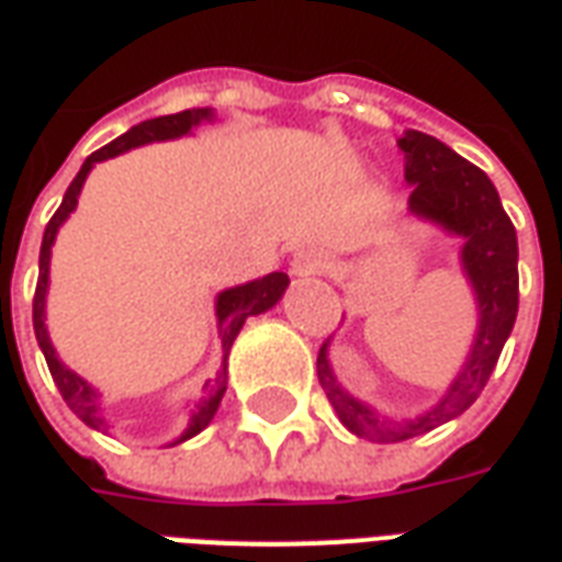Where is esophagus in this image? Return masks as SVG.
<instances>
[{"mask_svg": "<svg viewBox=\"0 0 562 562\" xmlns=\"http://www.w3.org/2000/svg\"><path fill=\"white\" fill-rule=\"evenodd\" d=\"M317 272H324V257H321L317 250H300V254L293 257V274L308 278V274Z\"/></svg>", "mask_w": 562, "mask_h": 562, "instance_id": "obj_1", "label": "esophagus"}]
</instances>
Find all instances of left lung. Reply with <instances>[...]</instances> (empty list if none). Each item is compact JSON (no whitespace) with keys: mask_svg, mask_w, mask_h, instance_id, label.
Here are the masks:
<instances>
[{"mask_svg":"<svg viewBox=\"0 0 562 562\" xmlns=\"http://www.w3.org/2000/svg\"><path fill=\"white\" fill-rule=\"evenodd\" d=\"M400 147L405 154V181L412 184L408 211L463 238L460 260L479 300V333L463 372L453 378L439 405L412 420L378 415L366 402L341 390L326 360L329 341H324L317 353V378L326 400L333 402L338 420L353 436L378 445L415 439L463 415L491 381L517 317V233L491 178L427 133L408 130L400 138Z\"/></svg>","mask_w":562,"mask_h":562,"instance_id":"1","label":"left lung"}]
</instances>
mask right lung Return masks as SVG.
Instances as JSON below:
<instances>
[{
  "label": "right lung",
  "mask_w": 562,
  "mask_h": 562,
  "mask_svg": "<svg viewBox=\"0 0 562 562\" xmlns=\"http://www.w3.org/2000/svg\"><path fill=\"white\" fill-rule=\"evenodd\" d=\"M202 121H214V111L211 109H187L178 111V114H166V117H154V121H145L133 126L130 133H123L121 138H114L111 145L99 147L97 154H90L83 160L81 172L75 175V181L66 190V196L59 202V209L54 211V217L47 221L45 226V238H42V254H38V284H35V300H33V326H35V338H38V348L45 353L47 369L54 375V384L63 393V400L69 405L75 415L81 417L87 427L93 429H105V417L99 412V393L83 378H78L71 372L69 366L59 363L57 351L47 338V326H45V293H47V272H50V245L57 238V229L63 226V221L69 217L75 205H78V196H81V187L87 181V175L93 169V162L109 160V157H117L123 150L130 147L147 145V142H166V138H178V135H187L193 126H199ZM290 278L284 272H272L266 278H257L250 284H241V288H229L217 296V329H221V345H224V363H221V372L205 381V387L199 393L196 405L190 408V417H187L184 432L172 441V445H181V441L193 439L196 432L209 427L211 417L217 412V405L224 400L226 393V357H229V348L236 341L238 329L245 326L250 314H262L272 308L274 302L281 300V293L288 290Z\"/></svg>",
  "instance_id": "add662e5"
}]
</instances>
